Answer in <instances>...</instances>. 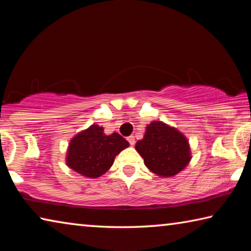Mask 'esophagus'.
<instances>
[{"label": "esophagus", "mask_w": 251, "mask_h": 251, "mask_svg": "<svg viewBox=\"0 0 251 251\" xmlns=\"http://www.w3.org/2000/svg\"><path fill=\"white\" fill-rule=\"evenodd\" d=\"M127 141H128L130 146L135 145V137H134V136H128V137H127Z\"/></svg>", "instance_id": "34e87169"}]
</instances>
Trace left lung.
<instances>
[{
	"mask_svg": "<svg viewBox=\"0 0 251 251\" xmlns=\"http://www.w3.org/2000/svg\"><path fill=\"white\" fill-rule=\"evenodd\" d=\"M136 151L143 157L146 167L158 176L171 177L182 171L189 163V144L180 131L160 121L147 125Z\"/></svg>",
	"mask_w": 251,
	"mask_h": 251,
	"instance_id": "8db88e82",
	"label": "left lung"
}]
</instances>
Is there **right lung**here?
I'll list each match as a JSON object with an SVG mask.
<instances>
[{"instance_id": "obj_1", "label": "right lung", "mask_w": 251, "mask_h": 251, "mask_svg": "<svg viewBox=\"0 0 251 251\" xmlns=\"http://www.w3.org/2000/svg\"><path fill=\"white\" fill-rule=\"evenodd\" d=\"M128 142L120 134H104V128L92 125L75 136L67 151V166L83 176L96 178L112 166L115 157L128 147Z\"/></svg>"}]
</instances>
